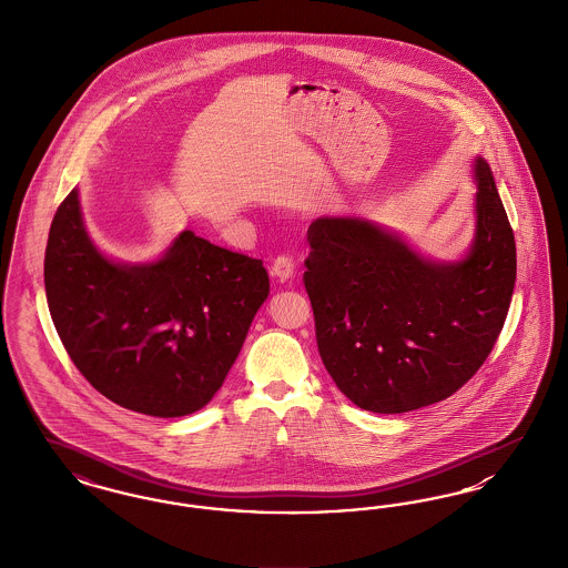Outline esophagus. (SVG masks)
Here are the masks:
<instances>
[{
	"label": "esophagus",
	"instance_id": "esophagus-1",
	"mask_svg": "<svg viewBox=\"0 0 568 568\" xmlns=\"http://www.w3.org/2000/svg\"><path fill=\"white\" fill-rule=\"evenodd\" d=\"M271 273H273L276 281L287 283V281L294 276V262H292L290 257L281 255V257H276V260H274L273 271H271Z\"/></svg>",
	"mask_w": 568,
	"mask_h": 568
}]
</instances>
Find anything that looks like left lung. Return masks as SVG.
<instances>
[{"instance_id": "left-lung-1", "label": "left lung", "mask_w": 568, "mask_h": 568, "mask_svg": "<svg viewBox=\"0 0 568 568\" xmlns=\"http://www.w3.org/2000/svg\"><path fill=\"white\" fill-rule=\"evenodd\" d=\"M471 178L474 239L456 260L412 247L359 215H323L308 227L304 285L318 355L362 409L402 414L450 397L490 355L516 285V241L488 162Z\"/></svg>"}]
</instances>
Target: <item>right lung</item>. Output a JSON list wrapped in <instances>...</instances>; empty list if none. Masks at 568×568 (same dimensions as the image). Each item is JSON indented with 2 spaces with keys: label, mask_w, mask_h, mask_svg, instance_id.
<instances>
[{
  "label": "right lung",
  "mask_w": 568,
  "mask_h": 568,
  "mask_svg": "<svg viewBox=\"0 0 568 568\" xmlns=\"http://www.w3.org/2000/svg\"><path fill=\"white\" fill-rule=\"evenodd\" d=\"M45 297L71 362L122 408L178 418L222 388L271 294L260 260L180 232L152 262L92 241L73 187L45 245Z\"/></svg>",
  "instance_id": "obj_1"
}]
</instances>
